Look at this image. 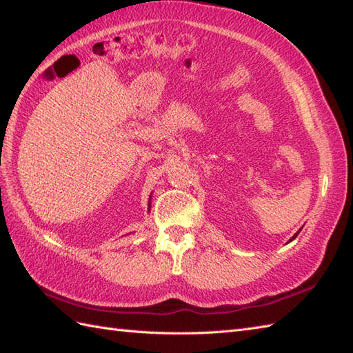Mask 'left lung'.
Segmentation results:
<instances>
[{"label":"left lung","mask_w":353,"mask_h":353,"mask_svg":"<svg viewBox=\"0 0 353 353\" xmlns=\"http://www.w3.org/2000/svg\"><path fill=\"white\" fill-rule=\"evenodd\" d=\"M297 235H299V234H296V235H294V236H292V238H296V236H297ZM292 238H291V239H292Z\"/></svg>","instance_id":"1"}]
</instances>
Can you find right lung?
I'll return each mask as SVG.
<instances>
[{
	"label": "right lung",
	"instance_id": "add662e5",
	"mask_svg": "<svg viewBox=\"0 0 353 353\" xmlns=\"http://www.w3.org/2000/svg\"><path fill=\"white\" fill-rule=\"evenodd\" d=\"M150 199H152V196H150ZM148 211H150V203H148Z\"/></svg>",
	"mask_w": 353,
	"mask_h": 353
}]
</instances>
